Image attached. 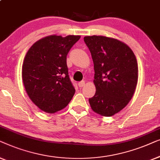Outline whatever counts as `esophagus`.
Returning a JSON list of instances; mask_svg holds the SVG:
<instances>
[{
  "label": "esophagus",
  "mask_w": 160,
  "mask_h": 160,
  "mask_svg": "<svg viewBox=\"0 0 160 160\" xmlns=\"http://www.w3.org/2000/svg\"><path fill=\"white\" fill-rule=\"evenodd\" d=\"M85 81H80V82L78 83V86H79L80 88H82V87H84L85 86Z\"/></svg>",
  "instance_id": "obj_1"
}]
</instances>
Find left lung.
<instances>
[{
  "instance_id": "obj_1",
  "label": "left lung",
  "mask_w": 160,
  "mask_h": 160,
  "mask_svg": "<svg viewBox=\"0 0 160 160\" xmlns=\"http://www.w3.org/2000/svg\"><path fill=\"white\" fill-rule=\"evenodd\" d=\"M94 64L96 93L89 98L91 109L104 117L121 111L133 96L138 82V64L129 46L114 38L86 36Z\"/></svg>"
}]
</instances>
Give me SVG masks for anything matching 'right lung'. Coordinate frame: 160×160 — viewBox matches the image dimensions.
Returning <instances> with one entry per match:
<instances>
[{
	"mask_svg": "<svg viewBox=\"0 0 160 160\" xmlns=\"http://www.w3.org/2000/svg\"><path fill=\"white\" fill-rule=\"evenodd\" d=\"M80 35H50L35 42L24 57L22 80L31 101L47 113L66 107L75 89L67 65L69 50Z\"/></svg>",
	"mask_w": 160,
	"mask_h": 160,
	"instance_id": "1",
	"label": "right lung"
}]
</instances>
